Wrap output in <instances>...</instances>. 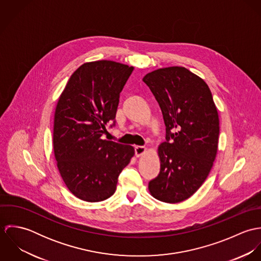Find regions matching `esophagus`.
Returning <instances> with one entry per match:
<instances>
[{"label":"esophagus","mask_w":261,"mask_h":261,"mask_svg":"<svg viewBox=\"0 0 261 261\" xmlns=\"http://www.w3.org/2000/svg\"><path fill=\"white\" fill-rule=\"evenodd\" d=\"M146 150H147V149H146L145 147H143V146H137V147L135 148V152H136V155H137V156L142 155L143 153L146 152Z\"/></svg>","instance_id":"esophagus-1"}]
</instances>
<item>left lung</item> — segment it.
<instances>
[{"instance_id": "8db88e82", "label": "left lung", "mask_w": 261, "mask_h": 261, "mask_svg": "<svg viewBox=\"0 0 261 261\" xmlns=\"http://www.w3.org/2000/svg\"><path fill=\"white\" fill-rule=\"evenodd\" d=\"M143 81L155 97L166 124L158 152L161 171L150 194L166 203L191 197L208 177L216 158L219 117L206 82L185 67L161 68Z\"/></svg>"}]
</instances>
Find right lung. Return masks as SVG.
Wrapping results in <instances>:
<instances>
[{"label":"right lung","instance_id":"obj_1","mask_svg":"<svg viewBox=\"0 0 261 261\" xmlns=\"http://www.w3.org/2000/svg\"><path fill=\"white\" fill-rule=\"evenodd\" d=\"M134 67L110 60L82 64L69 78L54 116L53 148L60 175L77 198L103 201L113 195L132 146L102 140L115 125L121 92Z\"/></svg>","mask_w":261,"mask_h":261}]
</instances>
